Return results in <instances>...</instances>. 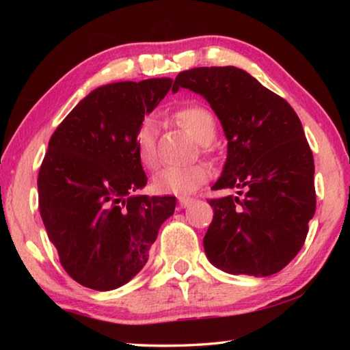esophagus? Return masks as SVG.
<instances>
[{
	"label": "esophagus",
	"mask_w": 350,
	"mask_h": 350,
	"mask_svg": "<svg viewBox=\"0 0 350 350\" xmlns=\"http://www.w3.org/2000/svg\"><path fill=\"white\" fill-rule=\"evenodd\" d=\"M191 204H193L191 198H179V205L182 208H187V206H189Z\"/></svg>",
	"instance_id": "obj_1"
}]
</instances>
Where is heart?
I'll return each mask as SVG.
<instances>
[{"instance_id":"1","label":"heart","mask_w":350,"mask_h":350,"mask_svg":"<svg viewBox=\"0 0 350 350\" xmlns=\"http://www.w3.org/2000/svg\"><path fill=\"white\" fill-rule=\"evenodd\" d=\"M176 122L200 145H208L216 135V120L204 106H187L174 114ZM157 125L156 120L146 117L135 129L134 146L140 163L145 168L157 165ZM210 171L204 165H193L185 168H163L152 177V188L159 194H191L208 180Z\"/></svg>"}]
</instances>
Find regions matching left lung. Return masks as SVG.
<instances>
[{"mask_svg": "<svg viewBox=\"0 0 350 350\" xmlns=\"http://www.w3.org/2000/svg\"><path fill=\"white\" fill-rule=\"evenodd\" d=\"M202 96L227 137V161L213 189L239 196L211 199L215 216L204 238L206 258L232 275L270 276L304 245L315 215L313 154L298 116L245 70L194 68L176 77Z\"/></svg>", "mask_w": 350, "mask_h": 350, "instance_id": "obj_1", "label": "left lung"}]
</instances>
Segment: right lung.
Instances as JSON below:
<instances>
[{"label":"right lung","mask_w":350,"mask_h":350,"mask_svg":"<svg viewBox=\"0 0 350 350\" xmlns=\"http://www.w3.org/2000/svg\"><path fill=\"white\" fill-rule=\"evenodd\" d=\"M173 80L118 81L88 94L49 140L38 173L40 215L68 275L98 292L145 267L173 196H135L146 174L134 146L145 114Z\"/></svg>","instance_id":"right-lung-1"}]
</instances>
